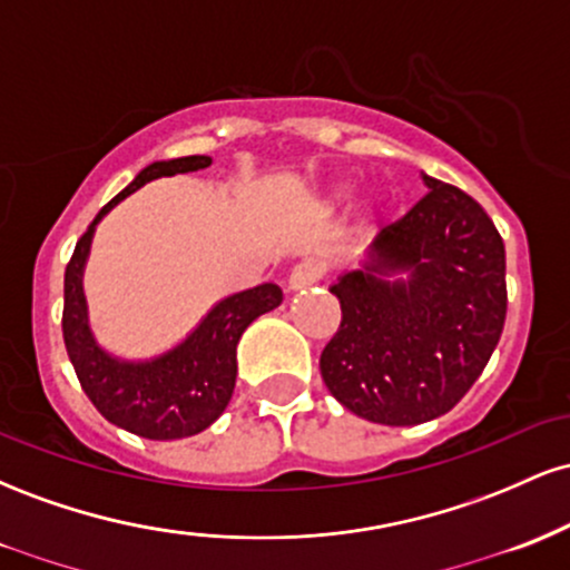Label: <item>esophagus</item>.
I'll return each mask as SVG.
<instances>
[{"instance_id":"obj_1","label":"esophagus","mask_w":570,"mask_h":570,"mask_svg":"<svg viewBox=\"0 0 570 570\" xmlns=\"http://www.w3.org/2000/svg\"><path fill=\"white\" fill-rule=\"evenodd\" d=\"M324 276V265L318 259H305L289 273V281H286V289L289 292H305L311 286H316Z\"/></svg>"}]
</instances>
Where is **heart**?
Instances as JSON below:
<instances>
[{"label": "heart", "mask_w": 570, "mask_h": 570, "mask_svg": "<svg viewBox=\"0 0 570 570\" xmlns=\"http://www.w3.org/2000/svg\"><path fill=\"white\" fill-rule=\"evenodd\" d=\"M345 193H348V185H340V187L335 189V193L330 195V206H335L337 200H343V198H345Z\"/></svg>", "instance_id": "obj_1"}]
</instances>
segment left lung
I'll return each instance as SVG.
<instances>
[{"instance_id":"1","label":"left lung","mask_w":570,"mask_h":570,"mask_svg":"<svg viewBox=\"0 0 570 570\" xmlns=\"http://www.w3.org/2000/svg\"><path fill=\"white\" fill-rule=\"evenodd\" d=\"M429 195L372 240L330 292L343 322L322 353L330 394L364 421L417 426L461 402L507 318V252L463 189Z\"/></svg>"}]
</instances>
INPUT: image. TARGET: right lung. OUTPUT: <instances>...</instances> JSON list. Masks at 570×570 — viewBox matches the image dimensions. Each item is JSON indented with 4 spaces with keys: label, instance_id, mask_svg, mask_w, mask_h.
Listing matches in <instances>:
<instances>
[{
    "label": "right lung",
    "instance_id": "1",
    "mask_svg": "<svg viewBox=\"0 0 570 570\" xmlns=\"http://www.w3.org/2000/svg\"><path fill=\"white\" fill-rule=\"evenodd\" d=\"M208 166V155H187L155 160L141 168L134 181L96 214L77 240L63 276V343L82 391L109 423L144 440H185L212 426L230 404L238 375L235 348L240 335L254 318L278 307L284 299L276 284H259L227 294L212 305V311L187 332V337L149 358H122L96 340L82 278L98 222L149 181L160 176L193 174Z\"/></svg>",
    "mask_w": 570,
    "mask_h": 570
}]
</instances>
